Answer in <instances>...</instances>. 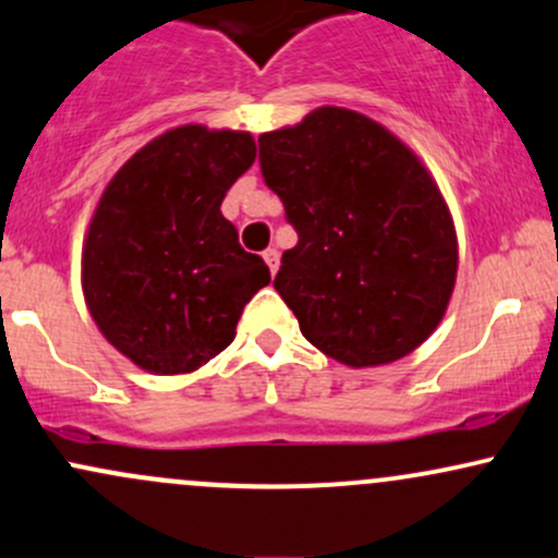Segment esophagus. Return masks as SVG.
Instances as JSON below:
<instances>
[{
	"mask_svg": "<svg viewBox=\"0 0 558 558\" xmlns=\"http://www.w3.org/2000/svg\"><path fill=\"white\" fill-rule=\"evenodd\" d=\"M262 256H265V262H267V267H269V272H278V267H280V254H278V251H275V248H267L265 251V254H262Z\"/></svg>",
	"mask_w": 558,
	"mask_h": 558,
	"instance_id": "34e87169",
	"label": "esophagus"
}]
</instances>
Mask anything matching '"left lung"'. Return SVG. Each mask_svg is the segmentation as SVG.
Instances as JSON below:
<instances>
[{"mask_svg":"<svg viewBox=\"0 0 558 558\" xmlns=\"http://www.w3.org/2000/svg\"><path fill=\"white\" fill-rule=\"evenodd\" d=\"M259 163L299 232L272 286L304 339L349 368L424 344L456 289L458 238L421 158L368 116L323 106L262 134Z\"/></svg>","mask_w":558,"mask_h":558,"instance_id":"obj_1","label":"left lung"}]
</instances>
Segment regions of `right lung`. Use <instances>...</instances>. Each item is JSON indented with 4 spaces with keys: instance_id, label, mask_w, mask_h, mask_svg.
<instances>
[{
    "instance_id": "obj_1",
    "label": "right lung",
    "mask_w": 558,
    "mask_h": 558,
    "mask_svg": "<svg viewBox=\"0 0 558 558\" xmlns=\"http://www.w3.org/2000/svg\"><path fill=\"white\" fill-rule=\"evenodd\" d=\"M254 158L248 132L185 124L150 140L102 190L82 291L108 344L137 368L198 371L230 347L243 307L269 283L219 211Z\"/></svg>"
}]
</instances>
